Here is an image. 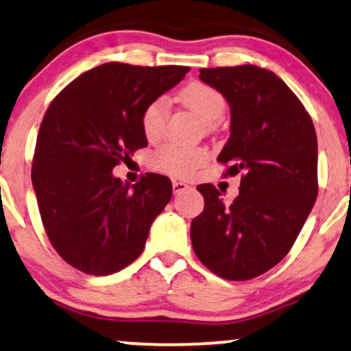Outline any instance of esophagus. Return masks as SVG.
I'll use <instances>...</instances> for the list:
<instances>
[{
  "label": "esophagus",
  "mask_w": 351,
  "mask_h": 351,
  "mask_svg": "<svg viewBox=\"0 0 351 351\" xmlns=\"http://www.w3.org/2000/svg\"><path fill=\"white\" fill-rule=\"evenodd\" d=\"M189 189H190V185L185 184V182H182V180L172 182V190H174L176 195H179V193H182V191H185Z\"/></svg>",
  "instance_id": "1"
}]
</instances>
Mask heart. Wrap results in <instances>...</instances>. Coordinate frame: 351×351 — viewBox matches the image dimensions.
I'll list each match as a JSON object with an SVG mask.
<instances>
[{"label": "heart", "instance_id": "heart-1", "mask_svg": "<svg viewBox=\"0 0 351 351\" xmlns=\"http://www.w3.org/2000/svg\"><path fill=\"white\" fill-rule=\"evenodd\" d=\"M180 102L193 110L208 128H213L227 112V100L213 86L204 83H190L179 93ZM169 117V104L166 97H156L147 104L141 117L142 132L148 141H156L162 136ZM208 152L199 147H185L167 142L158 147L152 156L156 169L172 176H189L196 167L204 165Z\"/></svg>", "mask_w": 351, "mask_h": 351}]
</instances>
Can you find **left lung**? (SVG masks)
I'll return each mask as SVG.
<instances>
[{
    "instance_id": "8db88e82",
    "label": "left lung",
    "mask_w": 351,
    "mask_h": 351,
    "mask_svg": "<svg viewBox=\"0 0 351 351\" xmlns=\"http://www.w3.org/2000/svg\"><path fill=\"white\" fill-rule=\"evenodd\" d=\"M232 110L230 137L217 161L243 172L239 195L223 203L210 184L196 189L204 210L191 220V244L203 265L230 281L261 276L295 243L318 196V141L299 97L256 65L201 69Z\"/></svg>"
}]
</instances>
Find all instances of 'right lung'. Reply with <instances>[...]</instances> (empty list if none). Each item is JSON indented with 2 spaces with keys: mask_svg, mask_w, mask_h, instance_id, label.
I'll return each mask as SVG.
<instances>
[{
  "mask_svg": "<svg viewBox=\"0 0 351 351\" xmlns=\"http://www.w3.org/2000/svg\"><path fill=\"white\" fill-rule=\"evenodd\" d=\"M189 70L110 62L71 81L46 110L32 182L52 247L76 270L112 275L142 254L172 184L148 172L129 186L112 171L148 145L143 108Z\"/></svg>",
  "mask_w": 351,
  "mask_h": 351,
  "instance_id": "add662e5",
  "label": "right lung"
}]
</instances>
